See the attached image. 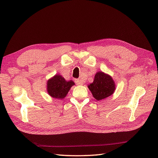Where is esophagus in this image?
<instances>
[{
  "instance_id": "esophagus-1",
  "label": "esophagus",
  "mask_w": 158,
  "mask_h": 158,
  "mask_svg": "<svg viewBox=\"0 0 158 158\" xmlns=\"http://www.w3.org/2000/svg\"><path fill=\"white\" fill-rule=\"evenodd\" d=\"M75 83L77 85H83V80L81 79H75Z\"/></svg>"
}]
</instances>
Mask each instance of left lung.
I'll use <instances>...</instances> for the list:
<instances>
[{
    "mask_svg": "<svg viewBox=\"0 0 158 158\" xmlns=\"http://www.w3.org/2000/svg\"><path fill=\"white\" fill-rule=\"evenodd\" d=\"M88 87L94 98L99 101L111 96L115 91L116 85L111 76L98 71L96 73L94 81Z\"/></svg>",
    "mask_w": 158,
    "mask_h": 158,
    "instance_id": "obj_1",
    "label": "left lung"
}]
</instances>
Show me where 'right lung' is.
Listing matches in <instances>:
<instances>
[{
	"label": "right lung",
	"instance_id": "add662e5",
	"mask_svg": "<svg viewBox=\"0 0 158 158\" xmlns=\"http://www.w3.org/2000/svg\"><path fill=\"white\" fill-rule=\"evenodd\" d=\"M74 85L75 83L72 80L66 81L62 75L57 74L47 81V92L52 98L62 100Z\"/></svg>",
	"mask_w": 158,
	"mask_h": 158
}]
</instances>
